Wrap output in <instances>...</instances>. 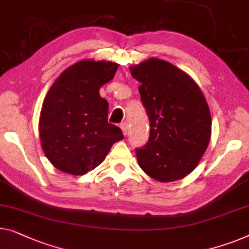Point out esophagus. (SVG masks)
<instances>
[{"instance_id": "34e87169", "label": "esophagus", "mask_w": 249, "mask_h": 249, "mask_svg": "<svg viewBox=\"0 0 249 249\" xmlns=\"http://www.w3.org/2000/svg\"><path fill=\"white\" fill-rule=\"evenodd\" d=\"M120 127L122 129V132H124V135L127 136L128 132H129V127H128L127 122H122V124H120Z\"/></svg>"}]
</instances>
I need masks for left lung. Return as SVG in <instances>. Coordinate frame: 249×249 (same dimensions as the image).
I'll use <instances>...</instances> for the list:
<instances>
[{"mask_svg":"<svg viewBox=\"0 0 249 249\" xmlns=\"http://www.w3.org/2000/svg\"><path fill=\"white\" fill-rule=\"evenodd\" d=\"M149 119L148 142L136 148L139 166L160 182L178 181L196 167L211 137V117L192 78L174 65L151 58L130 67Z\"/></svg>","mask_w":249,"mask_h":249,"instance_id":"1","label":"left lung"}]
</instances>
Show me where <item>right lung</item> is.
<instances>
[{
	"label": "right lung",
	"instance_id": "right-lung-1",
	"mask_svg": "<svg viewBox=\"0 0 249 249\" xmlns=\"http://www.w3.org/2000/svg\"><path fill=\"white\" fill-rule=\"evenodd\" d=\"M117 68L116 63L83 60L65 70L47 93L39 131L47 158L59 171L84 175L124 139L121 129L107 122L109 103L99 94Z\"/></svg>",
	"mask_w": 249,
	"mask_h": 249
}]
</instances>
